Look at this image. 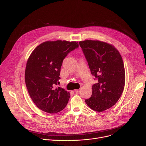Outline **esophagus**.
<instances>
[{"mask_svg":"<svg viewBox=\"0 0 146 146\" xmlns=\"http://www.w3.org/2000/svg\"><path fill=\"white\" fill-rule=\"evenodd\" d=\"M80 90H74V92H75V93H76V94L80 92Z\"/></svg>","mask_w":146,"mask_h":146,"instance_id":"obj_1","label":"esophagus"}]
</instances>
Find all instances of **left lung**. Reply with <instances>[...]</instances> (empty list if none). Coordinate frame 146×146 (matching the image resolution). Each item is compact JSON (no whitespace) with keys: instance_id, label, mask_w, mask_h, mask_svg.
I'll list each match as a JSON object with an SVG mask.
<instances>
[{"instance_id":"8db88e82","label":"left lung","mask_w":146,"mask_h":146,"mask_svg":"<svg viewBox=\"0 0 146 146\" xmlns=\"http://www.w3.org/2000/svg\"><path fill=\"white\" fill-rule=\"evenodd\" d=\"M79 44L98 80L86 103L94 111L106 110L117 102L123 91L125 74L121 55L113 45L99 40L81 41Z\"/></svg>"}]
</instances>
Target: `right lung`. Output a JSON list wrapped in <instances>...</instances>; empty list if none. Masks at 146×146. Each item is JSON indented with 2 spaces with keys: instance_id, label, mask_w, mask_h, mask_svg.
<instances>
[{
  "instance_id": "add662e5",
  "label": "right lung",
  "mask_w": 146,
  "mask_h": 146,
  "mask_svg": "<svg viewBox=\"0 0 146 146\" xmlns=\"http://www.w3.org/2000/svg\"><path fill=\"white\" fill-rule=\"evenodd\" d=\"M78 47L76 41H47L31 53L25 69V84L32 100L40 110L56 113L67 105L70 93L62 88L54 87L59 83L63 60Z\"/></svg>"
}]
</instances>
